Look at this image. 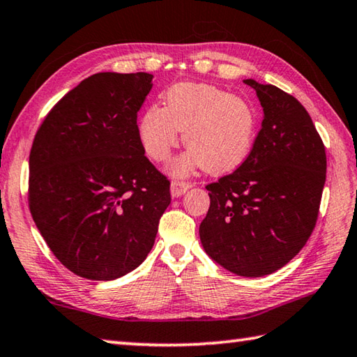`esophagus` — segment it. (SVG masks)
I'll return each mask as SVG.
<instances>
[{"instance_id": "obj_1", "label": "esophagus", "mask_w": 357, "mask_h": 357, "mask_svg": "<svg viewBox=\"0 0 357 357\" xmlns=\"http://www.w3.org/2000/svg\"><path fill=\"white\" fill-rule=\"evenodd\" d=\"M191 186H192V185L189 183V181L174 180L172 183H171V194H172V197H180V195H183Z\"/></svg>"}]
</instances>
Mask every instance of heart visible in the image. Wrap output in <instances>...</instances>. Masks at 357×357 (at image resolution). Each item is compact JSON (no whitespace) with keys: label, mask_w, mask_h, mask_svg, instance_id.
Masks as SVG:
<instances>
[{"label":"heart","mask_w":357,"mask_h":357,"mask_svg":"<svg viewBox=\"0 0 357 357\" xmlns=\"http://www.w3.org/2000/svg\"><path fill=\"white\" fill-rule=\"evenodd\" d=\"M185 132L189 149L172 171L194 166L213 174L227 172L248 157L256 137V114L242 97L211 84L180 83L166 93V106L154 105L138 123L142 146L155 162H166Z\"/></svg>","instance_id":"b5f03b06"}]
</instances>
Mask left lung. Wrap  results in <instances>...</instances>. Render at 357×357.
Returning <instances> with one entry per match:
<instances>
[{"label":"left lung","mask_w":357,"mask_h":357,"mask_svg":"<svg viewBox=\"0 0 357 357\" xmlns=\"http://www.w3.org/2000/svg\"><path fill=\"white\" fill-rule=\"evenodd\" d=\"M243 83L256 91L264 121L245 162L206 185L211 203L199 232L217 264L260 278L287 265L314 229L326 154L299 100L273 84Z\"/></svg>","instance_id":"8db88e82"}]
</instances>
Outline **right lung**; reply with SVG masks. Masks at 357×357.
<instances>
[{
    "label": "right lung",
    "mask_w": 357,
    "mask_h": 357,
    "mask_svg": "<svg viewBox=\"0 0 357 357\" xmlns=\"http://www.w3.org/2000/svg\"><path fill=\"white\" fill-rule=\"evenodd\" d=\"M146 72H100L50 109L29 155V209L54 256L89 280L130 273L154 246L169 180L144 155Z\"/></svg>",
    "instance_id": "obj_1"
}]
</instances>
